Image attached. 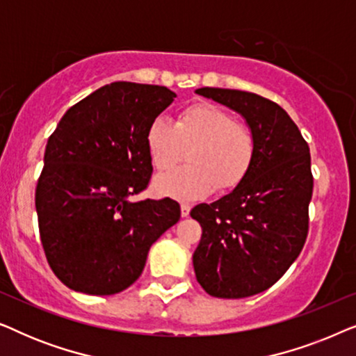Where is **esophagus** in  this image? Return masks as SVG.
<instances>
[{
  "instance_id": "34e87169",
  "label": "esophagus",
  "mask_w": 356,
  "mask_h": 356,
  "mask_svg": "<svg viewBox=\"0 0 356 356\" xmlns=\"http://www.w3.org/2000/svg\"><path fill=\"white\" fill-rule=\"evenodd\" d=\"M191 212V206L189 204H181V217H188Z\"/></svg>"
}]
</instances>
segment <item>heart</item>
<instances>
[{
	"label": "heart",
	"mask_w": 356,
	"mask_h": 356,
	"mask_svg": "<svg viewBox=\"0 0 356 356\" xmlns=\"http://www.w3.org/2000/svg\"><path fill=\"white\" fill-rule=\"evenodd\" d=\"M145 147L157 172L172 170L188 149L189 163L155 178L154 191L194 201L216 186L230 191L248 177L256 159V136L220 106L197 104L184 108L173 124L160 118L152 121Z\"/></svg>",
	"instance_id": "obj_1"
}]
</instances>
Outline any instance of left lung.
I'll list each match as a JSON object with an SVG mask.
<instances>
[{
  "mask_svg": "<svg viewBox=\"0 0 356 356\" xmlns=\"http://www.w3.org/2000/svg\"><path fill=\"white\" fill-rule=\"evenodd\" d=\"M196 94L238 111L256 136L248 177L230 194L191 211L202 227L193 254L197 282L217 298H246L274 285L303 250L313 196L309 147L275 102L216 87Z\"/></svg>",
  "mask_w": 356,
  "mask_h": 356,
  "instance_id": "left-lung-1",
  "label": "left lung"
}]
</instances>
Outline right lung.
Wrapping results in <instances>:
<instances>
[{
	"label": "right lung",
	"mask_w": 356,
	"mask_h": 356,
	"mask_svg": "<svg viewBox=\"0 0 356 356\" xmlns=\"http://www.w3.org/2000/svg\"><path fill=\"white\" fill-rule=\"evenodd\" d=\"M175 97L163 86L113 82L72 105L48 138L38 230L48 264L71 290L128 289L150 246L181 217L170 197L129 201L152 177L145 133Z\"/></svg>",
	"instance_id": "obj_1"
}]
</instances>
